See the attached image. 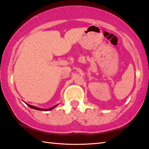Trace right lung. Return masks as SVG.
<instances>
[{
	"label": "right lung",
	"mask_w": 149,
	"mask_h": 149,
	"mask_svg": "<svg viewBox=\"0 0 149 149\" xmlns=\"http://www.w3.org/2000/svg\"><path fill=\"white\" fill-rule=\"evenodd\" d=\"M27 104V103H26ZM27 105L29 107H31V108H32V109H36V110H38V111H51V110H52V109H54L55 107H57V105H55V106H54L53 107H52V108H49V109H40V108H38V107H35V106H33V105H29V104H27Z\"/></svg>",
	"instance_id": "1"
}]
</instances>
